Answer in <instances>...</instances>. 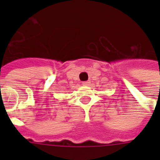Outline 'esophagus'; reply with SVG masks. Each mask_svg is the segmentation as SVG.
Returning a JSON list of instances; mask_svg holds the SVG:
<instances>
[{
  "instance_id": "esophagus-1",
  "label": "esophagus",
  "mask_w": 160,
  "mask_h": 160,
  "mask_svg": "<svg viewBox=\"0 0 160 160\" xmlns=\"http://www.w3.org/2000/svg\"><path fill=\"white\" fill-rule=\"evenodd\" d=\"M90 81H85V82H83L82 83V85H90Z\"/></svg>"
}]
</instances>
